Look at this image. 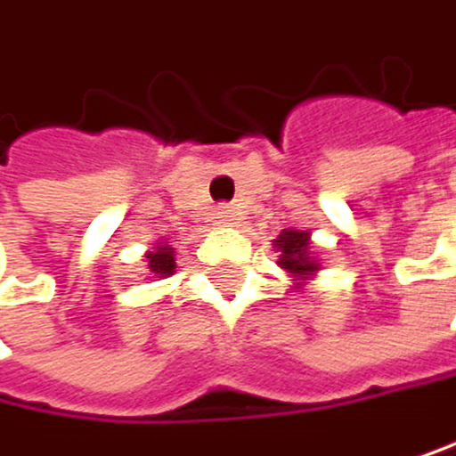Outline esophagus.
<instances>
[{"label": "esophagus", "instance_id": "34e87169", "mask_svg": "<svg viewBox=\"0 0 456 456\" xmlns=\"http://www.w3.org/2000/svg\"><path fill=\"white\" fill-rule=\"evenodd\" d=\"M216 216H218V221H221V224H230V221H235V218H238V210H235L232 205H221Z\"/></svg>", "mask_w": 456, "mask_h": 456}]
</instances>
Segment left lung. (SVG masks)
<instances>
[{
	"label": "left lung",
	"mask_w": 456,
	"mask_h": 456,
	"mask_svg": "<svg viewBox=\"0 0 456 456\" xmlns=\"http://www.w3.org/2000/svg\"><path fill=\"white\" fill-rule=\"evenodd\" d=\"M307 232H298V230H288L280 235L277 248L282 251L280 255V265L288 268L290 273H313L315 271V260L307 255Z\"/></svg>",
	"instance_id": "1"
}]
</instances>
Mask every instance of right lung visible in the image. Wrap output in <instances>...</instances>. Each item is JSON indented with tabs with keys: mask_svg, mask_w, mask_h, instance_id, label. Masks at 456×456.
Listing matches in <instances>:
<instances>
[{
	"mask_svg": "<svg viewBox=\"0 0 456 456\" xmlns=\"http://www.w3.org/2000/svg\"><path fill=\"white\" fill-rule=\"evenodd\" d=\"M149 268L151 273H158V277H168L174 271V251L168 246H158L154 251H149Z\"/></svg>",
	"mask_w": 456,
	"mask_h": 456,
	"instance_id": "1",
	"label": "right lung"
}]
</instances>
